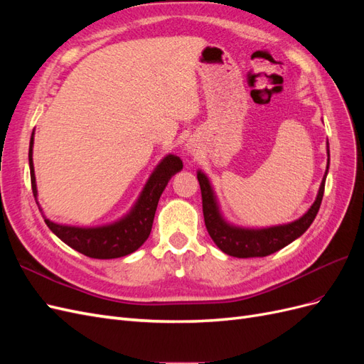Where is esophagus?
I'll return each instance as SVG.
<instances>
[{"label": "esophagus", "instance_id": "obj_1", "mask_svg": "<svg viewBox=\"0 0 364 364\" xmlns=\"http://www.w3.org/2000/svg\"><path fill=\"white\" fill-rule=\"evenodd\" d=\"M185 151H186V155H188V156H194V155H196V153H197V147H196V144H194L193 141H186Z\"/></svg>", "mask_w": 364, "mask_h": 364}]
</instances>
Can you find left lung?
I'll list each match as a JSON object with an SVG mask.
<instances>
[{"instance_id": "1", "label": "left lung", "mask_w": 364, "mask_h": 364, "mask_svg": "<svg viewBox=\"0 0 364 364\" xmlns=\"http://www.w3.org/2000/svg\"><path fill=\"white\" fill-rule=\"evenodd\" d=\"M326 170L323 179L318 186L314 203L308 211L301 215L294 222L266 226V228H246L230 223L222 213L214 186L209 181L208 176L197 170V179L200 183L202 190V203H203V217L208 234L211 235L217 247L225 252L226 255L237 258H253V257H267L270 253L281 250L282 247L289 246L291 241L299 238L305 230L310 228L318 213V208L322 203V197L325 191V181L329 168V144L326 142Z\"/></svg>"}]
</instances>
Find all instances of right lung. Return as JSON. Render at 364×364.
<instances>
[{
	"mask_svg": "<svg viewBox=\"0 0 364 364\" xmlns=\"http://www.w3.org/2000/svg\"><path fill=\"white\" fill-rule=\"evenodd\" d=\"M33 144H35V132L30 138L28 165L31 190L39 211L51 232L60 238L71 249L83 253V255L97 259H112L126 257L129 253L138 250L150 235L153 218L158 208L159 197L167 186L168 181L183 167L182 159L176 155H165L149 176V179L141 190L138 199L132 205L129 211L112 223L102 226H73L56 223L47 218L38 202V185L33 165Z\"/></svg>",
	"mask_w": 364,
	"mask_h": 364,
	"instance_id": "1",
	"label": "right lung"
}]
</instances>
